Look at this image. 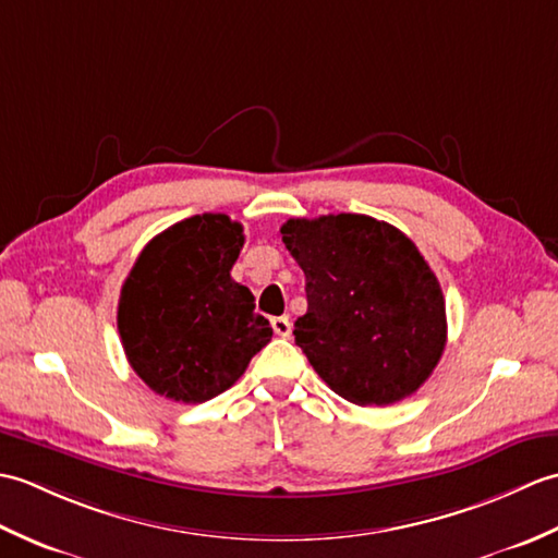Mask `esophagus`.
I'll list each match as a JSON object with an SVG mask.
<instances>
[{
  "label": "esophagus",
  "instance_id": "1",
  "mask_svg": "<svg viewBox=\"0 0 558 558\" xmlns=\"http://www.w3.org/2000/svg\"><path fill=\"white\" fill-rule=\"evenodd\" d=\"M270 326H272V330H276V336H280V338H288L292 333V324L288 316H272Z\"/></svg>",
  "mask_w": 558,
  "mask_h": 558
}]
</instances>
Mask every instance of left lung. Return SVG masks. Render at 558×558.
Segmentation results:
<instances>
[{"label": "left lung", "mask_w": 558, "mask_h": 558, "mask_svg": "<svg viewBox=\"0 0 558 558\" xmlns=\"http://www.w3.org/2000/svg\"><path fill=\"white\" fill-rule=\"evenodd\" d=\"M282 242L306 278L294 342L354 405H390L432 376L446 348V302L408 234L360 213L290 218Z\"/></svg>", "instance_id": "1"}]
</instances>
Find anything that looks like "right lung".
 <instances>
[{
	"instance_id": "right-lung-1",
	"label": "right lung",
	"mask_w": 558,
	"mask_h": 558,
	"mask_svg": "<svg viewBox=\"0 0 558 558\" xmlns=\"http://www.w3.org/2000/svg\"><path fill=\"white\" fill-rule=\"evenodd\" d=\"M242 246L240 222L204 213L174 222L138 254L122 286L117 328L132 369L158 396L216 398L270 342L254 294L230 276Z\"/></svg>"
}]
</instances>
